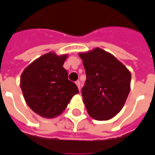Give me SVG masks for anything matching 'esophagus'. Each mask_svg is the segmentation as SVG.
<instances>
[{
    "label": "esophagus",
    "instance_id": "esophagus-1",
    "mask_svg": "<svg viewBox=\"0 0 155 155\" xmlns=\"http://www.w3.org/2000/svg\"><path fill=\"white\" fill-rule=\"evenodd\" d=\"M75 83H76V85L78 86V89H80V82L79 81H77Z\"/></svg>",
    "mask_w": 155,
    "mask_h": 155
}]
</instances>
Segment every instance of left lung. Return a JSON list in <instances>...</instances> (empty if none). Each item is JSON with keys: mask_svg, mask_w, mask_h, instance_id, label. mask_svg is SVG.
<instances>
[{"mask_svg": "<svg viewBox=\"0 0 155 155\" xmlns=\"http://www.w3.org/2000/svg\"><path fill=\"white\" fill-rule=\"evenodd\" d=\"M87 80L82 89L83 103L91 118H113L124 107L130 91L131 73L113 54L96 48L79 52Z\"/></svg>", "mask_w": 155, "mask_h": 155, "instance_id": "left-lung-1", "label": "left lung"}]
</instances>
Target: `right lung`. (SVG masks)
I'll return each mask as SVG.
<instances>
[{
  "label": "right lung",
  "mask_w": 155,
  "mask_h": 155,
  "mask_svg": "<svg viewBox=\"0 0 155 155\" xmlns=\"http://www.w3.org/2000/svg\"><path fill=\"white\" fill-rule=\"evenodd\" d=\"M68 56L48 52L34 60L21 75L20 87L24 99L42 118H53L61 114L78 93V87L69 81L63 68Z\"/></svg>",
  "instance_id": "right-lung-1"
}]
</instances>
